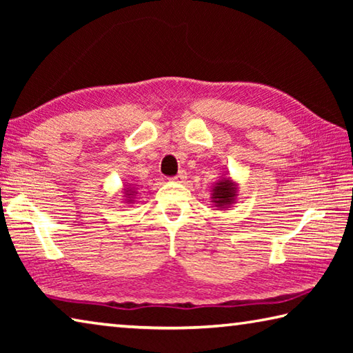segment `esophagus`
Listing matches in <instances>:
<instances>
[{"instance_id":"1","label":"esophagus","mask_w":353,"mask_h":353,"mask_svg":"<svg viewBox=\"0 0 353 353\" xmlns=\"http://www.w3.org/2000/svg\"><path fill=\"white\" fill-rule=\"evenodd\" d=\"M185 177H187V174H185V171H181L176 177H172V181H176V182H183V181H185Z\"/></svg>"}]
</instances>
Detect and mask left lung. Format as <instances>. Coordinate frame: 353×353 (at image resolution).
Here are the masks:
<instances>
[{
    "instance_id": "left-lung-1",
    "label": "left lung",
    "mask_w": 353,
    "mask_h": 353,
    "mask_svg": "<svg viewBox=\"0 0 353 353\" xmlns=\"http://www.w3.org/2000/svg\"><path fill=\"white\" fill-rule=\"evenodd\" d=\"M238 198V183L230 176H225L213 185L212 188V202L218 210L230 208Z\"/></svg>"
}]
</instances>
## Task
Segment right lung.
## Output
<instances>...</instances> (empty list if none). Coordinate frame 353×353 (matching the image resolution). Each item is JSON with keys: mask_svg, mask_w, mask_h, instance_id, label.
Listing matches in <instances>:
<instances>
[{"mask_svg": "<svg viewBox=\"0 0 353 353\" xmlns=\"http://www.w3.org/2000/svg\"><path fill=\"white\" fill-rule=\"evenodd\" d=\"M123 193V199H124V204H134L135 202V196L139 194L135 191V188L132 187V185H126V187H124V190L121 191Z\"/></svg>", "mask_w": 353, "mask_h": 353, "instance_id": "add662e5", "label": "right lung"}]
</instances>
